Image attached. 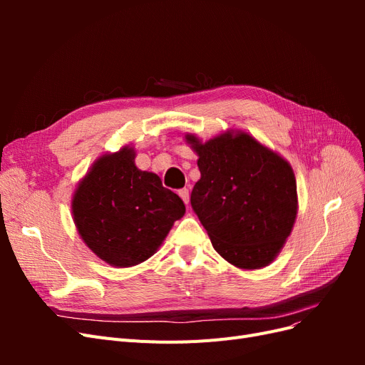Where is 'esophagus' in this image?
I'll return each instance as SVG.
<instances>
[{"instance_id":"1","label":"esophagus","mask_w":365,"mask_h":365,"mask_svg":"<svg viewBox=\"0 0 365 365\" xmlns=\"http://www.w3.org/2000/svg\"><path fill=\"white\" fill-rule=\"evenodd\" d=\"M178 195L181 196V200L184 201V204H189V189H181V190H178Z\"/></svg>"}]
</instances>
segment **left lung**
<instances>
[{
    "instance_id": "8db88e82",
    "label": "left lung",
    "mask_w": 365,
    "mask_h": 365,
    "mask_svg": "<svg viewBox=\"0 0 365 365\" xmlns=\"http://www.w3.org/2000/svg\"><path fill=\"white\" fill-rule=\"evenodd\" d=\"M196 150L201 180L190 204L213 248L244 269L267 267L291 235L297 182L291 165L248 134L219 135Z\"/></svg>"
}]
</instances>
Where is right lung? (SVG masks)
Segmentation results:
<instances>
[{
  "instance_id": "obj_1",
  "label": "right lung",
  "mask_w": 365,
  "mask_h": 365,
  "mask_svg": "<svg viewBox=\"0 0 365 365\" xmlns=\"http://www.w3.org/2000/svg\"><path fill=\"white\" fill-rule=\"evenodd\" d=\"M125 148L98 160L77 187L73 215L79 235L98 257L114 267L149 259L185 213L181 197L160 176L138 170Z\"/></svg>"
}]
</instances>
